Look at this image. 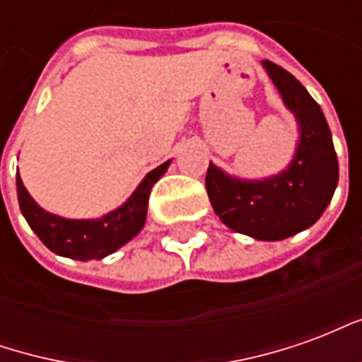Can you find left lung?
<instances>
[{
    "label": "left lung",
    "mask_w": 362,
    "mask_h": 362,
    "mask_svg": "<svg viewBox=\"0 0 362 362\" xmlns=\"http://www.w3.org/2000/svg\"><path fill=\"white\" fill-rule=\"evenodd\" d=\"M283 103L295 114L298 143L283 173L264 180L233 178L209 163L205 188L219 219L256 240H283L312 227L334 197L339 166L324 112L287 69L262 62Z\"/></svg>",
    "instance_id": "8db88e82"
}]
</instances>
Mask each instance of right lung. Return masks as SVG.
<instances>
[{
    "mask_svg": "<svg viewBox=\"0 0 362 362\" xmlns=\"http://www.w3.org/2000/svg\"><path fill=\"white\" fill-rule=\"evenodd\" d=\"M170 160L151 170L135 188L126 204L106 213L100 219H64L48 213L30 197L17 174V197L23 217L36 236L54 254L71 259H103L129 243L145 225L147 204L153 184L166 173Z\"/></svg>",
    "mask_w": 362,
    "mask_h": 362,
    "instance_id": "obj_1",
    "label": "right lung"
}]
</instances>
